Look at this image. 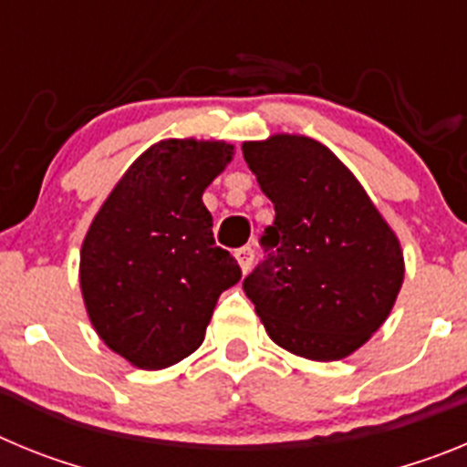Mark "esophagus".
Segmentation results:
<instances>
[{
	"label": "esophagus",
	"mask_w": 467,
	"mask_h": 467,
	"mask_svg": "<svg viewBox=\"0 0 467 467\" xmlns=\"http://www.w3.org/2000/svg\"><path fill=\"white\" fill-rule=\"evenodd\" d=\"M236 259H238V264H241V269H243V274H247V271L253 269V262H254V250L250 245H245V247H238L236 250Z\"/></svg>",
	"instance_id": "esophagus-1"
}]
</instances>
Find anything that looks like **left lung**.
<instances>
[{
  "instance_id": "8db88e82",
  "label": "left lung",
  "mask_w": 467,
  "mask_h": 467,
  "mask_svg": "<svg viewBox=\"0 0 467 467\" xmlns=\"http://www.w3.org/2000/svg\"><path fill=\"white\" fill-rule=\"evenodd\" d=\"M275 217L243 280L271 339L308 360H341L383 325L402 250L365 189L327 147L299 135L243 144Z\"/></svg>"
}]
</instances>
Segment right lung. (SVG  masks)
<instances>
[{"instance_id":"right-lung-1","label":"right lung","mask_w":467,"mask_h":467,"mask_svg":"<svg viewBox=\"0 0 467 467\" xmlns=\"http://www.w3.org/2000/svg\"><path fill=\"white\" fill-rule=\"evenodd\" d=\"M226 142L168 140L114 187L81 247L90 323L114 353L163 369L203 344L214 304L241 266L214 245L203 192L231 161Z\"/></svg>"}]
</instances>
